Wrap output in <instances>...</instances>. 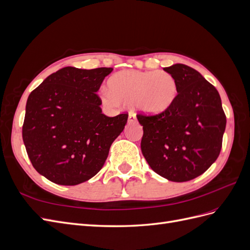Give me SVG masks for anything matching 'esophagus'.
<instances>
[{
  "label": "esophagus",
  "instance_id": "esophagus-1",
  "mask_svg": "<svg viewBox=\"0 0 250 250\" xmlns=\"http://www.w3.org/2000/svg\"><path fill=\"white\" fill-rule=\"evenodd\" d=\"M134 121H137V116H135V113L133 112H129V116H128V122L132 123Z\"/></svg>",
  "mask_w": 250,
  "mask_h": 250
}]
</instances>
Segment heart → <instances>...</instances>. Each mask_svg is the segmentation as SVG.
I'll return each instance as SVG.
<instances>
[{
	"instance_id": "1",
	"label": "heart",
	"mask_w": 250,
	"mask_h": 250,
	"mask_svg": "<svg viewBox=\"0 0 250 250\" xmlns=\"http://www.w3.org/2000/svg\"><path fill=\"white\" fill-rule=\"evenodd\" d=\"M101 100L109 106L134 104L141 112L156 116L168 110L177 97V83L166 72L120 71L107 81Z\"/></svg>"
}]
</instances>
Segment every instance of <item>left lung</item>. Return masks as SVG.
<instances>
[{"label": "left lung", "instance_id": "8db88e82", "mask_svg": "<svg viewBox=\"0 0 250 250\" xmlns=\"http://www.w3.org/2000/svg\"><path fill=\"white\" fill-rule=\"evenodd\" d=\"M164 71L176 80L178 94L160 115L138 113L144 130L141 149L158 175L184 183L201 175L218 158L226 117L218 90L199 72L181 63Z\"/></svg>", "mask_w": 250, "mask_h": 250}]
</instances>
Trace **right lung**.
I'll return each instance as SVG.
<instances>
[{"instance_id": "add662e5", "label": "right lung", "mask_w": 250, "mask_h": 250, "mask_svg": "<svg viewBox=\"0 0 250 250\" xmlns=\"http://www.w3.org/2000/svg\"><path fill=\"white\" fill-rule=\"evenodd\" d=\"M112 70L65 66L29 95L22 141L34 169L52 183L76 186L94 177L123 131L128 113L105 116L97 95Z\"/></svg>"}]
</instances>
